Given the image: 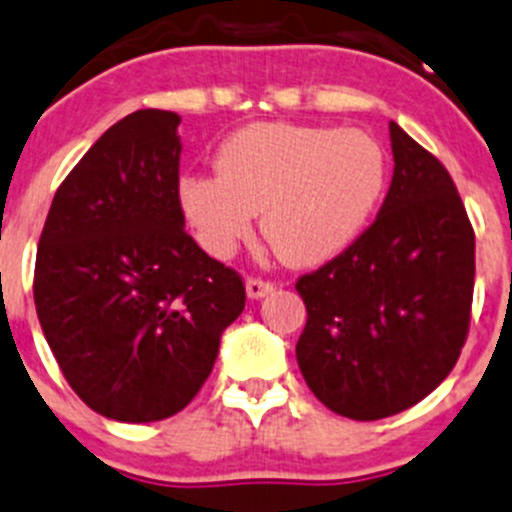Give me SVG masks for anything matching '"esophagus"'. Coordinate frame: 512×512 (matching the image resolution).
Instances as JSON below:
<instances>
[{
	"instance_id": "esophagus-1",
	"label": "esophagus",
	"mask_w": 512,
	"mask_h": 512,
	"mask_svg": "<svg viewBox=\"0 0 512 512\" xmlns=\"http://www.w3.org/2000/svg\"><path fill=\"white\" fill-rule=\"evenodd\" d=\"M271 291H274V284H269V281L246 279V294H248V299L259 301V299H264V296H269Z\"/></svg>"
}]
</instances>
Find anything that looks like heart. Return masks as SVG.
I'll use <instances>...</instances> for the list:
<instances>
[{"label":"heart","mask_w":512,"mask_h":512,"mask_svg":"<svg viewBox=\"0 0 512 512\" xmlns=\"http://www.w3.org/2000/svg\"><path fill=\"white\" fill-rule=\"evenodd\" d=\"M387 175L384 148L362 130L253 123L223 140L216 175L180 180L178 203L213 259H228L261 213L281 261L316 266L362 236Z\"/></svg>","instance_id":"heart-1"}]
</instances>
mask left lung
<instances>
[{"mask_svg": "<svg viewBox=\"0 0 512 512\" xmlns=\"http://www.w3.org/2000/svg\"><path fill=\"white\" fill-rule=\"evenodd\" d=\"M394 173L377 221L296 281V362L321 405L382 420L452 372L470 326L475 233L445 165L389 123Z\"/></svg>", "mask_w": 512, "mask_h": 512, "instance_id": "1", "label": "left lung"}]
</instances>
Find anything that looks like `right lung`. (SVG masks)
<instances>
[{"mask_svg":"<svg viewBox=\"0 0 512 512\" xmlns=\"http://www.w3.org/2000/svg\"><path fill=\"white\" fill-rule=\"evenodd\" d=\"M180 118L138 110L105 130L57 188L34 266V306L77 397L118 422L191 402L241 316V276L186 233Z\"/></svg>","mask_w":512,"mask_h":512,"instance_id":"1","label":"right lung"}]
</instances>
